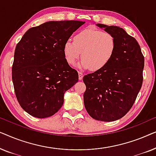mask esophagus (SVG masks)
<instances>
[{"instance_id":"esophagus-1","label":"esophagus","mask_w":156,"mask_h":156,"mask_svg":"<svg viewBox=\"0 0 156 156\" xmlns=\"http://www.w3.org/2000/svg\"><path fill=\"white\" fill-rule=\"evenodd\" d=\"M83 76H84V74L82 72H79V80H82V78H83Z\"/></svg>"}]
</instances>
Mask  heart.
<instances>
[{
    "instance_id": "obj_1",
    "label": "heart",
    "mask_w": 156,
    "mask_h": 156,
    "mask_svg": "<svg viewBox=\"0 0 156 156\" xmlns=\"http://www.w3.org/2000/svg\"><path fill=\"white\" fill-rule=\"evenodd\" d=\"M116 46V39L112 34L88 27L79 32L74 37V42L67 40L63 52L69 65H75L82 55L83 59L79 67L99 70L111 61Z\"/></svg>"
}]
</instances>
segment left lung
Here are the masks:
<instances>
[{
  "instance_id": "1",
  "label": "left lung",
  "mask_w": 156,
  "mask_h": 156,
  "mask_svg": "<svg viewBox=\"0 0 156 156\" xmlns=\"http://www.w3.org/2000/svg\"><path fill=\"white\" fill-rule=\"evenodd\" d=\"M114 36L116 46L107 65L83 77L84 104L93 119L114 121L129 112L143 84L144 57L135 38L118 26L97 24Z\"/></svg>"
}]
</instances>
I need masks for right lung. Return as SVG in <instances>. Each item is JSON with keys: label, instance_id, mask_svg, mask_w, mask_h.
Here are the masks:
<instances>
[{"label": "right lung", "instance_id": "1", "mask_svg": "<svg viewBox=\"0 0 156 156\" xmlns=\"http://www.w3.org/2000/svg\"><path fill=\"white\" fill-rule=\"evenodd\" d=\"M85 22L49 21L30 28L17 44L12 80L17 99L30 115H54L64 94L78 82V72L66 61L63 47Z\"/></svg>", "mask_w": 156, "mask_h": 156}]
</instances>
